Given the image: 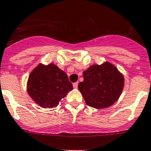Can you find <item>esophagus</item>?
<instances>
[{"instance_id":"obj_1","label":"esophagus","mask_w":151,"mask_h":151,"mask_svg":"<svg viewBox=\"0 0 151 151\" xmlns=\"http://www.w3.org/2000/svg\"><path fill=\"white\" fill-rule=\"evenodd\" d=\"M73 87H74L75 89L78 88V82H76V83H73Z\"/></svg>"}]
</instances>
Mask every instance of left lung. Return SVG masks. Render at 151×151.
Returning <instances> with one entry per match:
<instances>
[{"mask_svg":"<svg viewBox=\"0 0 151 151\" xmlns=\"http://www.w3.org/2000/svg\"><path fill=\"white\" fill-rule=\"evenodd\" d=\"M124 79L116 68L109 62L93 65L83 72V81L79 90L87 106L104 109L112 106L120 98Z\"/></svg>","mask_w":151,"mask_h":151,"instance_id":"1","label":"left lung"}]
</instances>
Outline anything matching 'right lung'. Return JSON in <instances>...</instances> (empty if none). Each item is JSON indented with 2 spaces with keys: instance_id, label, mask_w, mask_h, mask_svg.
I'll list each match as a JSON object with an SVG mask.
<instances>
[{
  "instance_id": "obj_1",
  "label": "right lung",
  "mask_w": 151,
  "mask_h": 151,
  "mask_svg": "<svg viewBox=\"0 0 151 151\" xmlns=\"http://www.w3.org/2000/svg\"><path fill=\"white\" fill-rule=\"evenodd\" d=\"M27 93L33 101L44 108H53L72 90L67 74L54 64H39L31 72Z\"/></svg>"
}]
</instances>
